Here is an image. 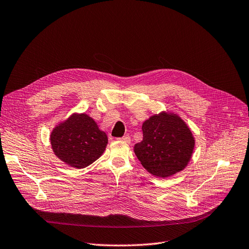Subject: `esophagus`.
I'll return each mask as SVG.
<instances>
[{
    "instance_id": "34e87169",
    "label": "esophagus",
    "mask_w": 249,
    "mask_h": 249,
    "mask_svg": "<svg viewBox=\"0 0 249 249\" xmlns=\"http://www.w3.org/2000/svg\"><path fill=\"white\" fill-rule=\"evenodd\" d=\"M119 140H121V142H126V143H129V142H131L130 136H128V135H125V136L121 137V138H119Z\"/></svg>"
}]
</instances>
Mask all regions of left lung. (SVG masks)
<instances>
[{
	"mask_svg": "<svg viewBox=\"0 0 249 249\" xmlns=\"http://www.w3.org/2000/svg\"><path fill=\"white\" fill-rule=\"evenodd\" d=\"M143 138L134 153L143 168L157 177H169L184 169L196 140L187 124L173 113L161 112L142 124Z\"/></svg>",
	"mask_w": 249,
	"mask_h": 249,
	"instance_id": "1",
	"label": "left lung"
}]
</instances>
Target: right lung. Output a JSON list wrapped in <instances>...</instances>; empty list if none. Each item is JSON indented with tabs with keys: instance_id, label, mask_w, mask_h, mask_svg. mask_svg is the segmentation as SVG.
<instances>
[{
	"instance_id": "obj_1",
	"label": "right lung",
	"mask_w": 249,
	"mask_h": 249,
	"mask_svg": "<svg viewBox=\"0 0 249 249\" xmlns=\"http://www.w3.org/2000/svg\"><path fill=\"white\" fill-rule=\"evenodd\" d=\"M53 154L70 167L83 169L98 160L106 149L107 136L92 118L72 114L51 133Z\"/></svg>"
}]
</instances>
